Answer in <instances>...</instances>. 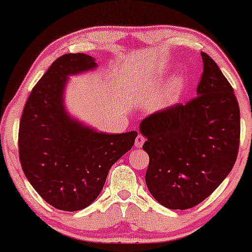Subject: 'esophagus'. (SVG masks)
<instances>
[{"label":"esophagus","mask_w":252,"mask_h":252,"mask_svg":"<svg viewBox=\"0 0 252 252\" xmlns=\"http://www.w3.org/2000/svg\"><path fill=\"white\" fill-rule=\"evenodd\" d=\"M144 141H146V137H144L142 134H139V135L136 136V140H135V147L136 148H141L143 146Z\"/></svg>","instance_id":"esophagus-1"}]
</instances>
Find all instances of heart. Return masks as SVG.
I'll return each mask as SVG.
<instances>
[{"label": "heart", "instance_id": "1", "mask_svg": "<svg viewBox=\"0 0 252 252\" xmlns=\"http://www.w3.org/2000/svg\"><path fill=\"white\" fill-rule=\"evenodd\" d=\"M178 84H179V81H175V84H174V85H175V86H177Z\"/></svg>", "mask_w": 252, "mask_h": 252}]
</instances>
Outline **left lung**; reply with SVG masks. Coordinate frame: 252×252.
I'll return each mask as SVG.
<instances>
[{
    "mask_svg": "<svg viewBox=\"0 0 252 252\" xmlns=\"http://www.w3.org/2000/svg\"><path fill=\"white\" fill-rule=\"evenodd\" d=\"M201 56L197 96L140 124L149 155L147 187L172 210L194 208L209 197L232 171L239 151L240 108L233 87L209 55Z\"/></svg>",
    "mask_w": 252,
    "mask_h": 252,
    "instance_id": "obj_1",
    "label": "left lung"
}]
</instances>
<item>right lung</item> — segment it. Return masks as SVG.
Masks as SVG:
<instances>
[{
  "mask_svg": "<svg viewBox=\"0 0 252 252\" xmlns=\"http://www.w3.org/2000/svg\"><path fill=\"white\" fill-rule=\"evenodd\" d=\"M94 57L65 54L34 86L19 124V159L41 197L63 211H79L97 198L110 168L132 149L137 132H97L68 115V75L94 70Z\"/></svg>",
  "mask_w": 252,
  "mask_h": 252,
  "instance_id": "add662e5",
  "label": "right lung"
}]
</instances>
